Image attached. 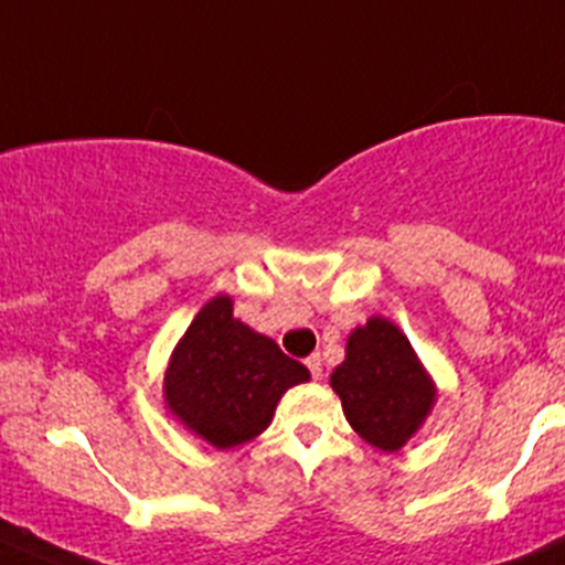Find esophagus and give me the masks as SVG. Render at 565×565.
Here are the masks:
<instances>
[{"label":"esophagus","instance_id":"esophagus-1","mask_svg":"<svg viewBox=\"0 0 565 565\" xmlns=\"http://www.w3.org/2000/svg\"><path fill=\"white\" fill-rule=\"evenodd\" d=\"M306 369L311 372V377L319 380V377H322V358H319V355L306 358Z\"/></svg>","mask_w":565,"mask_h":565}]
</instances>
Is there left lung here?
<instances>
[{"label":"left lung","instance_id":"8db88e82","mask_svg":"<svg viewBox=\"0 0 565 565\" xmlns=\"http://www.w3.org/2000/svg\"><path fill=\"white\" fill-rule=\"evenodd\" d=\"M352 429L380 451H398L424 424L435 388L402 330L374 317L352 330L330 377Z\"/></svg>","mask_w":565,"mask_h":565}]
</instances>
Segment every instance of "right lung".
<instances>
[{
  "mask_svg": "<svg viewBox=\"0 0 565 565\" xmlns=\"http://www.w3.org/2000/svg\"><path fill=\"white\" fill-rule=\"evenodd\" d=\"M306 380L303 363L232 317V300L218 295L177 344L167 372V404L199 437L232 448L262 435L284 391Z\"/></svg>",
  "mask_w": 565,
  "mask_h": 565,
  "instance_id": "obj_1",
  "label": "right lung"
}]
</instances>
